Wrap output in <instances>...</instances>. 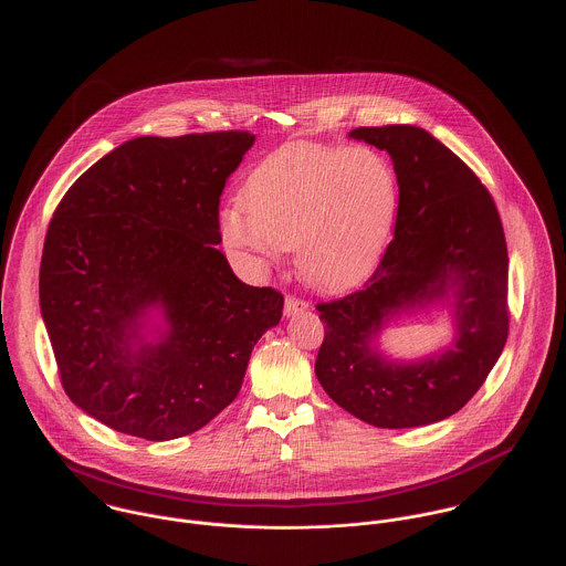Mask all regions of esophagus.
<instances>
[{
	"label": "esophagus",
	"mask_w": 566,
	"mask_h": 566,
	"mask_svg": "<svg viewBox=\"0 0 566 566\" xmlns=\"http://www.w3.org/2000/svg\"><path fill=\"white\" fill-rule=\"evenodd\" d=\"M310 307V303H305V301H301V298H294V296H287L285 298V316L290 318V316H296V314H301V312H305Z\"/></svg>",
	"instance_id": "34e87169"
}]
</instances>
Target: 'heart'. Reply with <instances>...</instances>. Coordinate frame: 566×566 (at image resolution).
Returning <instances> with one entry per match:
<instances>
[{"mask_svg": "<svg viewBox=\"0 0 566 566\" xmlns=\"http://www.w3.org/2000/svg\"><path fill=\"white\" fill-rule=\"evenodd\" d=\"M247 211L220 216L222 243L254 265L296 248L305 281L342 290L379 261L399 211L392 163L370 146L292 144L268 155L243 180Z\"/></svg>", "mask_w": 566, "mask_h": 566, "instance_id": "heart-1", "label": "heart"}]
</instances>
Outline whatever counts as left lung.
Listing matches in <instances>:
<instances>
[{"mask_svg":"<svg viewBox=\"0 0 566 566\" xmlns=\"http://www.w3.org/2000/svg\"><path fill=\"white\" fill-rule=\"evenodd\" d=\"M350 139L386 150L399 180L395 240L364 290L321 303L316 377L355 418L422 427L460 411L482 388L507 339V248L488 189L471 167L418 126L355 128ZM450 310L454 339L418 360L374 344L403 313Z\"/></svg>","mask_w":566,"mask_h":566,"instance_id":"8db88e82","label":"left lung"}]
</instances>
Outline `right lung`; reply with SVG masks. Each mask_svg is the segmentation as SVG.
I'll use <instances>...</instances> for the list:
<instances>
[{
	"instance_id": "right-lung-1",
	"label": "right lung",
	"mask_w": 566,
	"mask_h": 566,
	"mask_svg": "<svg viewBox=\"0 0 566 566\" xmlns=\"http://www.w3.org/2000/svg\"><path fill=\"white\" fill-rule=\"evenodd\" d=\"M250 133L137 137L70 187L50 222L39 296L61 381L84 413L146 438L198 431L242 388L283 296L242 283L220 196Z\"/></svg>"
}]
</instances>
